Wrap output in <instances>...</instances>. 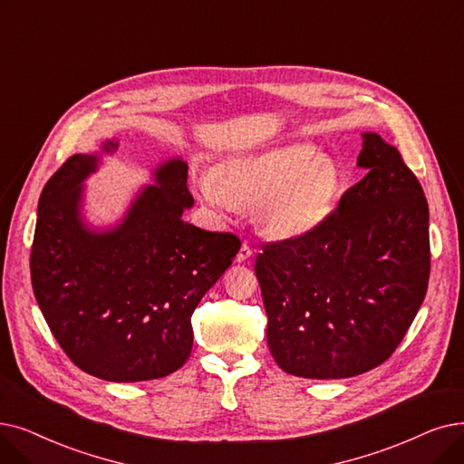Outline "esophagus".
Instances as JSON below:
<instances>
[{
	"mask_svg": "<svg viewBox=\"0 0 464 464\" xmlns=\"http://www.w3.org/2000/svg\"><path fill=\"white\" fill-rule=\"evenodd\" d=\"M252 254H254V250L246 245V243H243L240 245V250H238V254H237V261H246V259H250L252 257Z\"/></svg>",
	"mask_w": 464,
	"mask_h": 464,
	"instance_id": "34e87169",
	"label": "esophagus"
}]
</instances>
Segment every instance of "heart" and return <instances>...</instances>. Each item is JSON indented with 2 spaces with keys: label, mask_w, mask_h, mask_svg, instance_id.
Masks as SVG:
<instances>
[{
  "label": "heart",
  "mask_w": 464,
  "mask_h": 464,
  "mask_svg": "<svg viewBox=\"0 0 464 464\" xmlns=\"http://www.w3.org/2000/svg\"><path fill=\"white\" fill-rule=\"evenodd\" d=\"M197 191L221 214L254 207L264 233L299 238L314 231L332 212L339 172L332 160L316 157L313 146L292 144L235 157L216 172H200Z\"/></svg>",
  "instance_id": "heart-1"
}]
</instances>
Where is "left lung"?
Segmentation results:
<instances>
[{"mask_svg":"<svg viewBox=\"0 0 464 464\" xmlns=\"http://www.w3.org/2000/svg\"><path fill=\"white\" fill-rule=\"evenodd\" d=\"M356 165L368 174L335 212L256 259L269 351L297 377L345 379L382 364L427 294L429 205L419 179L375 132H362Z\"/></svg>","mask_w":464,"mask_h":464,"instance_id":"left-lung-1","label":"left lung"}]
</instances>
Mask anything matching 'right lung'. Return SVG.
Returning <instances> with one entry per match:
<instances>
[{
	"instance_id": "1",
	"label": "right lung",
	"mask_w": 464,
	"mask_h": 464,
	"mask_svg": "<svg viewBox=\"0 0 464 464\" xmlns=\"http://www.w3.org/2000/svg\"><path fill=\"white\" fill-rule=\"evenodd\" d=\"M117 150L106 140L102 153ZM102 153L70 157L39 197L30 256L37 305L70 360L115 382L170 375L191 354V314L240 248L233 233L188 224V163L153 172L115 226L83 216L85 179Z\"/></svg>"
}]
</instances>
